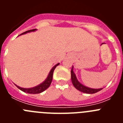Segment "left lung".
<instances>
[{
  "label": "left lung",
  "instance_id": "left-lung-1",
  "mask_svg": "<svg viewBox=\"0 0 123 123\" xmlns=\"http://www.w3.org/2000/svg\"><path fill=\"white\" fill-rule=\"evenodd\" d=\"M73 67H72V69H71V81H72V83L73 84L74 87L76 89H78L79 91H81V92H84V93H86V94H95V93H96V92H98V91H101L102 89V88H100V89H92V88H89L88 87L82 85V84L80 83L78 81V79H77L76 74L73 72Z\"/></svg>",
  "mask_w": 123,
  "mask_h": 123
}]
</instances>
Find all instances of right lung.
Segmentation results:
<instances>
[{"label":"right lung","instance_id":"obj_1","mask_svg":"<svg viewBox=\"0 0 123 123\" xmlns=\"http://www.w3.org/2000/svg\"><path fill=\"white\" fill-rule=\"evenodd\" d=\"M36 30V29H31V30H29V31H27L26 32H24L23 33L21 34L20 35H22V34H25L27 33V32H32V31H34ZM59 65V63H57L56 65H55L53 68L51 69L50 71L49 74L48 76L46 78L45 81L43 82H42L41 84H40L39 85L37 86L36 87H34L32 88H23L20 87L18 86L17 85L15 84L17 87L20 89L21 91H22L23 92H26V93H28V94H39V93H41L43 91H45V90L50 86V85L51 84V82H52V78H53V73H54V69H55V68L56 67V66H58Z\"/></svg>","mask_w":123,"mask_h":123}]
</instances>
